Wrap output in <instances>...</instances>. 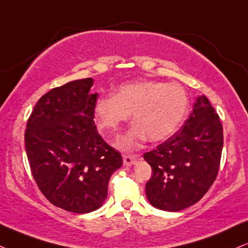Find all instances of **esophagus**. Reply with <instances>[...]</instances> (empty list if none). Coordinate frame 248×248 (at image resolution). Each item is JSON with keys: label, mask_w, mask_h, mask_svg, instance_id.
Wrapping results in <instances>:
<instances>
[{"label": "esophagus", "mask_w": 248, "mask_h": 248, "mask_svg": "<svg viewBox=\"0 0 248 248\" xmlns=\"http://www.w3.org/2000/svg\"><path fill=\"white\" fill-rule=\"evenodd\" d=\"M137 156H133V155H124L123 156V161H124V166H132V164L136 163Z\"/></svg>", "instance_id": "34e87169"}]
</instances>
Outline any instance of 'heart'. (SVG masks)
Wrapping results in <instances>:
<instances>
[{"mask_svg": "<svg viewBox=\"0 0 248 248\" xmlns=\"http://www.w3.org/2000/svg\"><path fill=\"white\" fill-rule=\"evenodd\" d=\"M187 110L188 96L182 85L156 80L125 82L114 95L100 96L94 105L97 129L102 133L117 134L133 112L132 129L118 141L123 151H133L146 138L152 142L170 138Z\"/></svg>", "mask_w": 248, "mask_h": 248, "instance_id": "b5f03b06", "label": "heart"}]
</instances>
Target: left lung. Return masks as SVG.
<instances>
[{
	"label": "left lung",
	"mask_w": 248,
	"mask_h": 248,
	"mask_svg": "<svg viewBox=\"0 0 248 248\" xmlns=\"http://www.w3.org/2000/svg\"><path fill=\"white\" fill-rule=\"evenodd\" d=\"M223 148V126L204 95L178 132L145 153L153 175L146 184L152 206L178 212L197 203L215 182Z\"/></svg>",
	"instance_id": "8db88e82"
}]
</instances>
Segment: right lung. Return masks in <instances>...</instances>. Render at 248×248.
Returning a JSON list of instances; mask_svg holds the SVG:
<instances>
[{"label":"right lung","instance_id":"1","mask_svg":"<svg viewBox=\"0 0 248 248\" xmlns=\"http://www.w3.org/2000/svg\"><path fill=\"white\" fill-rule=\"evenodd\" d=\"M92 78L53 88L38 101L25 131L33 178L54 206L86 214L102 206L110 177L123 164L97 133Z\"/></svg>","mask_w":248,"mask_h":248}]
</instances>
